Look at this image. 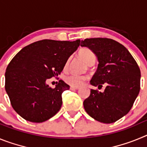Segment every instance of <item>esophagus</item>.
I'll list each match as a JSON object with an SVG mask.
<instances>
[{"mask_svg":"<svg viewBox=\"0 0 147 147\" xmlns=\"http://www.w3.org/2000/svg\"><path fill=\"white\" fill-rule=\"evenodd\" d=\"M71 90H78L79 89V87H75V86H71Z\"/></svg>","mask_w":147,"mask_h":147,"instance_id":"1","label":"esophagus"}]
</instances>
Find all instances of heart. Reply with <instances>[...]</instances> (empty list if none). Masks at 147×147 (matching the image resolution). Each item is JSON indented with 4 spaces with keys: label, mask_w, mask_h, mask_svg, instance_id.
<instances>
[{
    "label": "heart",
    "mask_w": 147,
    "mask_h": 147,
    "mask_svg": "<svg viewBox=\"0 0 147 147\" xmlns=\"http://www.w3.org/2000/svg\"><path fill=\"white\" fill-rule=\"evenodd\" d=\"M78 55L82 59L84 62L88 65H93L96 62V56L94 54L93 51L90 50L88 48H82L78 51ZM68 62L67 60L65 64V68H67L68 65ZM86 76H79V75L70 74L65 78V81L67 84L71 85V86L78 87L80 86L83 84V82L86 80Z\"/></svg>",
    "instance_id": "b5f03b06"
}]
</instances>
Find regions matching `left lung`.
Returning <instances> with one entry per match:
<instances>
[{
	"label": "left lung",
	"instance_id": "8db88e82",
	"mask_svg": "<svg viewBox=\"0 0 147 147\" xmlns=\"http://www.w3.org/2000/svg\"><path fill=\"white\" fill-rule=\"evenodd\" d=\"M81 46L91 49L99 62L90 84L98 88L106 85L102 93L90 90L84 108L98 121L115 122L129 112L139 93V67L129 51L112 39H85Z\"/></svg>",
	"mask_w": 147,
	"mask_h": 147
}]
</instances>
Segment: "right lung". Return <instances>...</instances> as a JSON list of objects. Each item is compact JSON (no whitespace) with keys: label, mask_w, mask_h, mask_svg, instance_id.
I'll return each instance as SVG.
<instances>
[{"label":"right lung","mask_w":147,"mask_h":147,"mask_svg":"<svg viewBox=\"0 0 147 147\" xmlns=\"http://www.w3.org/2000/svg\"><path fill=\"white\" fill-rule=\"evenodd\" d=\"M80 40H42L27 45L9 63L5 73V89L13 109L26 121L41 123L59 112L62 93L70 88L62 80L56 88L46 80L60 74Z\"/></svg>","instance_id":"obj_1"}]
</instances>
